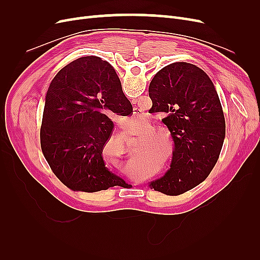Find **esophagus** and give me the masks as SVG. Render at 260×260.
Masks as SVG:
<instances>
[{
  "label": "esophagus",
  "mask_w": 260,
  "mask_h": 260,
  "mask_svg": "<svg viewBox=\"0 0 260 260\" xmlns=\"http://www.w3.org/2000/svg\"><path fill=\"white\" fill-rule=\"evenodd\" d=\"M142 115H143V113L141 109H139V108L133 109V117H135L138 121H141V117H142ZM132 181H135V180H132Z\"/></svg>",
  "instance_id": "obj_1"
}]
</instances>
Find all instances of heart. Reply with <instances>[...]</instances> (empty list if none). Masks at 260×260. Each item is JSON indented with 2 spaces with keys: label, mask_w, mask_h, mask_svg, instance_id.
<instances>
[{
  "label": "heart",
  "mask_w": 260,
  "mask_h": 260,
  "mask_svg": "<svg viewBox=\"0 0 260 260\" xmlns=\"http://www.w3.org/2000/svg\"><path fill=\"white\" fill-rule=\"evenodd\" d=\"M135 124L137 125V121H135ZM136 136L141 137L136 152L138 159H133L129 166V171L135 176L140 174L139 166L140 168H145L149 164L158 159L162 147L161 141L159 140L160 132L156 131L152 123L144 122L136 132ZM122 149H124V146H122Z\"/></svg>",
  "instance_id": "b5f03b06"
}]
</instances>
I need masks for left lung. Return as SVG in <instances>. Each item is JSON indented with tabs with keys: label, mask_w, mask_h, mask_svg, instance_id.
I'll return each instance as SVG.
<instances>
[{
	"label": "left lung",
	"mask_w": 260,
	"mask_h": 260,
	"mask_svg": "<svg viewBox=\"0 0 260 260\" xmlns=\"http://www.w3.org/2000/svg\"><path fill=\"white\" fill-rule=\"evenodd\" d=\"M151 113H161L175 148L170 169L148 186L176 196L202 183L219 158L225 121L215 85L207 74L190 62L160 69L149 83Z\"/></svg>",
	"instance_id": "8db88e82"
}]
</instances>
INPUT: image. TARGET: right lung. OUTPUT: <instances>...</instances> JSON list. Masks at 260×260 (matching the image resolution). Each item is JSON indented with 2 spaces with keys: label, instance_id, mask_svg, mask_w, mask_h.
<instances>
[{
  "label": "right lung",
  "instance_id": "add662e5",
  "mask_svg": "<svg viewBox=\"0 0 260 260\" xmlns=\"http://www.w3.org/2000/svg\"><path fill=\"white\" fill-rule=\"evenodd\" d=\"M131 113L108 61L84 56L60 69L46 92L40 130L42 152L54 175L74 191L130 186L105 166L103 148L114 128L112 117Z\"/></svg>",
  "mask_w": 260,
  "mask_h": 260
}]
</instances>
